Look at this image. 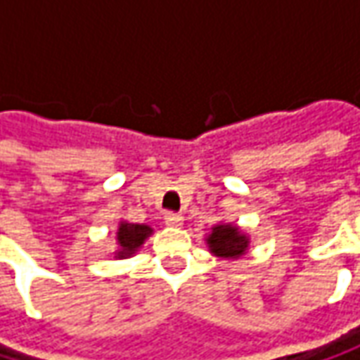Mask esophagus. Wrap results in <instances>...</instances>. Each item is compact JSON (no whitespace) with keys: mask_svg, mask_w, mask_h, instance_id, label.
<instances>
[{"mask_svg":"<svg viewBox=\"0 0 360 360\" xmlns=\"http://www.w3.org/2000/svg\"><path fill=\"white\" fill-rule=\"evenodd\" d=\"M165 224L167 226H181L183 224V215L177 211H167L165 213Z\"/></svg>","mask_w":360,"mask_h":360,"instance_id":"1","label":"esophagus"}]
</instances>
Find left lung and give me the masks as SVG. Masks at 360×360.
<instances>
[{"label": "left lung", "mask_w": 360, "mask_h": 360, "mask_svg": "<svg viewBox=\"0 0 360 360\" xmlns=\"http://www.w3.org/2000/svg\"><path fill=\"white\" fill-rule=\"evenodd\" d=\"M210 250L217 256L224 258H236L245 252L248 248V240L238 231V227L233 226H217L213 227L211 236L207 238Z\"/></svg>", "instance_id": "obj_1"}]
</instances>
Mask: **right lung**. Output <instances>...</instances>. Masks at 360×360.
Masks as SVG:
<instances>
[{
  "label": "right lung",
  "mask_w": 360,
  "mask_h": 360,
  "mask_svg": "<svg viewBox=\"0 0 360 360\" xmlns=\"http://www.w3.org/2000/svg\"><path fill=\"white\" fill-rule=\"evenodd\" d=\"M149 226H136V224H120L118 227V243H120V252L118 258H127L134 254V250L145 242V238H149Z\"/></svg>",
  "instance_id": "obj_1"
}]
</instances>
